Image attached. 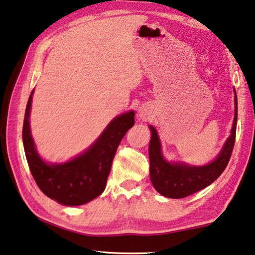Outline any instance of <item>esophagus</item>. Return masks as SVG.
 <instances>
[{"label":"esophagus","mask_w":255,"mask_h":255,"mask_svg":"<svg viewBox=\"0 0 255 255\" xmlns=\"http://www.w3.org/2000/svg\"><path fill=\"white\" fill-rule=\"evenodd\" d=\"M139 116L141 117V119H147V117L149 116V113H148L146 108H140L139 109Z\"/></svg>","instance_id":"34e87169"}]
</instances>
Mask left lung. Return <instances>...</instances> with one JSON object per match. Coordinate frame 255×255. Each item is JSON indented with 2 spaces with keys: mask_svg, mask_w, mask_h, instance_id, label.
Masks as SVG:
<instances>
[{
  "mask_svg": "<svg viewBox=\"0 0 255 255\" xmlns=\"http://www.w3.org/2000/svg\"><path fill=\"white\" fill-rule=\"evenodd\" d=\"M235 117L232 134L227 139L220 154L213 162L204 166H190L183 163H170L164 159L160 150L157 131L149 127L151 139L149 143L150 180L160 195L168 198H183L204 189L214 182L225 171L232 157L237 125V96L235 91Z\"/></svg>",
  "mask_w": 255,
  "mask_h": 255,
  "instance_id": "obj_1",
  "label": "left lung"
}]
</instances>
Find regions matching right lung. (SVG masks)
Segmentation results:
<instances>
[{
  "mask_svg": "<svg viewBox=\"0 0 255 255\" xmlns=\"http://www.w3.org/2000/svg\"><path fill=\"white\" fill-rule=\"evenodd\" d=\"M30 93L22 127V142L29 170L37 186L51 199L66 206L83 205L103 194L117 147L134 124V112L115 117L83 154L61 164H48L38 156L30 134Z\"/></svg>",
  "mask_w": 255,
  "mask_h": 255,
  "instance_id": "add662e5",
  "label": "right lung"
}]
</instances>
